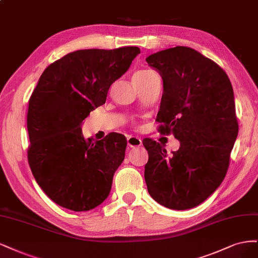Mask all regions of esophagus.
I'll list each match as a JSON object with an SVG mask.
<instances>
[{
	"label": "esophagus",
	"mask_w": 258,
	"mask_h": 258,
	"mask_svg": "<svg viewBox=\"0 0 258 258\" xmlns=\"http://www.w3.org/2000/svg\"><path fill=\"white\" fill-rule=\"evenodd\" d=\"M127 145L131 148H137L143 145V141H141L140 138L135 137V136H130L127 137Z\"/></svg>",
	"instance_id": "1"
}]
</instances>
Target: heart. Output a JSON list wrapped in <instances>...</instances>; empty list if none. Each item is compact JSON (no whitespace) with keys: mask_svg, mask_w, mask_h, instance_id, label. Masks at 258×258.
<instances>
[{"mask_svg":"<svg viewBox=\"0 0 258 258\" xmlns=\"http://www.w3.org/2000/svg\"><path fill=\"white\" fill-rule=\"evenodd\" d=\"M154 72L152 71H140L138 73H136L134 75V78H139V79H143V78H146L148 76H150L151 74H153Z\"/></svg>","mask_w":258,"mask_h":258,"instance_id":"heart-1","label":"heart"}]
</instances>
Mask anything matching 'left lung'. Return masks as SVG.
I'll list each match as a JSON object with an SVG mask.
<instances>
[{
    "label": "left lung",
    "instance_id": "obj_1",
    "mask_svg": "<svg viewBox=\"0 0 258 258\" xmlns=\"http://www.w3.org/2000/svg\"><path fill=\"white\" fill-rule=\"evenodd\" d=\"M146 61L163 78L159 132L180 141L179 150L168 156L160 143L143 140L149 153L148 192L169 209H190L226 176L239 130L234 90L225 71L192 48H169Z\"/></svg>",
    "mask_w": 258,
    "mask_h": 258
}]
</instances>
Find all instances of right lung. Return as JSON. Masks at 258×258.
I'll return each mask as SVG.
<instances>
[{"mask_svg": "<svg viewBox=\"0 0 258 258\" xmlns=\"http://www.w3.org/2000/svg\"><path fill=\"white\" fill-rule=\"evenodd\" d=\"M139 53L133 46L71 52L48 66L29 99L30 168L46 195L66 209L91 210L110 193L126 139L109 133L86 140L81 123L105 104L110 86Z\"/></svg>", "mask_w": 258, "mask_h": 258, "instance_id": "add662e5", "label": "right lung"}]
</instances>
